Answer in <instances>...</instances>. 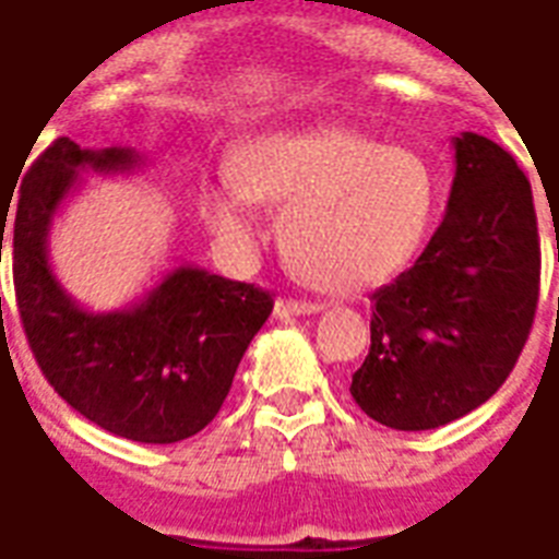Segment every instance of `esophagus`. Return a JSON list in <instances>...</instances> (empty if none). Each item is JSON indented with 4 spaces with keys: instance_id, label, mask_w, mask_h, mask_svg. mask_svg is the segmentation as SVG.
I'll return each instance as SVG.
<instances>
[{
    "instance_id": "34e87169",
    "label": "esophagus",
    "mask_w": 559,
    "mask_h": 559,
    "mask_svg": "<svg viewBox=\"0 0 559 559\" xmlns=\"http://www.w3.org/2000/svg\"><path fill=\"white\" fill-rule=\"evenodd\" d=\"M320 306L318 302H306V300H276L274 314L280 320L288 318H306V314H318Z\"/></svg>"
}]
</instances>
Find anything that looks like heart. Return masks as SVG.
<instances>
[{
  "label": "heart",
  "instance_id": "b5f03b06",
  "mask_svg": "<svg viewBox=\"0 0 559 559\" xmlns=\"http://www.w3.org/2000/svg\"><path fill=\"white\" fill-rule=\"evenodd\" d=\"M257 203H285L283 248L302 283L356 294L417 262L440 186L417 151L347 128L265 131L230 154V183L210 186L203 221L227 245L257 239Z\"/></svg>",
  "mask_w": 559,
  "mask_h": 559
}]
</instances>
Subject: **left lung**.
I'll use <instances>...</instances> for the list:
<instances>
[{"mask_svg": "<svg viewBox=\"0 0 559 559\" xmlns=\"http://www.w3.org/2000/svg\"><path fill=\"white\" fill-rule=\"evenodd\" d=\"M455 180L414 265L373 292L370 353L349 393L367 417L428 431L499 391L525 347L539 300L531 183L508 151L461 133Z\"/></svg>", "mask_w": 559, "mask_h": 559, "instance_id": "obj_1", "label": "left lung"}]
</instances>
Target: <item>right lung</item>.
<instances>
[{
	"label": "right lung",
	"instance_id": "1",
	"mask_svg": "<svg viewBox=\"0 0 559 559\" xmlns=\"http://www.w3.org/2000/svg\"><path fill=\"white\" fill-rule=\"evenodd\" d=\"M142 163L133 148H81L69 136L51 142L20 189L11 224L14 288L28 347L60 400L116 437L177 443L218 414L274 300L194 265L168 271L116 311L84 309L58 283L49 230L81 175H131Z\"/></svg>",
	"mask_w": 559,
	"mask_h": 559
}]
</instances>
